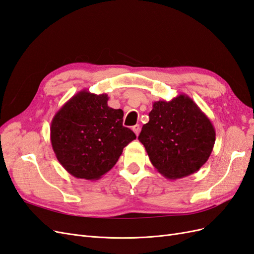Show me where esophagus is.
<instances>
[{
    "label": "esophagus",
    "instance_id": "obj_1",
    "mask_svg": "<svg viewBox=\"0 0 254 254\" xmlns=\"http://www.w3.org/2000/svg\"><path fill=\"white\" fill-rule=\"evenodd\" d=\"M132 130H133V132L135 133V135H139L141 128H140V126H139V125H135V126H133V127H132Z\"/></svg>",
    "mask_w": 254,
    "mask_h": 254
}]
</instances>
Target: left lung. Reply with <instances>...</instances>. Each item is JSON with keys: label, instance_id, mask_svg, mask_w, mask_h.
<instances>
[{"label": "left lung", "instance_id": "left-lung-1", "mask_svg": "<svg viewBox=\"0 0 254 254\" xmlns=\"http://www.w3.org/2000/svg\"><path fill=\"white\" fill-rule=\"evenodd\" d=\"M210 119L187 94L152 104L139 141L151 164L167 179H181L200 170L215 144Z\"/></svg>", "mask_w": 254, "mask_h": 254}]
</instances>
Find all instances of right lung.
Returning <instances> with one entry per match:
<instances>
[{
	"label": "right lung",
	"instance_id": "right-lung-1",
	"mask_svg": "<svg viewBox=\"0 0 254 254\" xmlns=\"http://www.w3.org/2000/svg\"><path fill=\"white\" fill-rule=\"evenodd\" d=\"M108 95L81 90L56 112L51 143L59 163L75 178L97 180L118 162L135 139L123 126L124 112L108 106Z\"/></svg>",
	"mask_w": 254,
	"mask_h": 254
}]
</instances>
